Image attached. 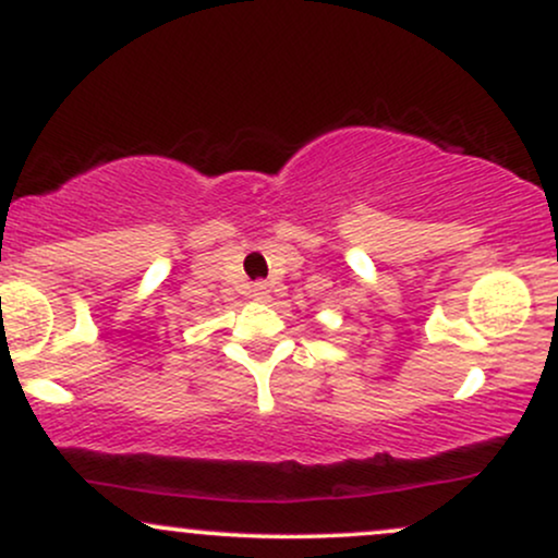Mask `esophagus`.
<instances>
[{
	"label": "esophagus",
	"instance_id": "esophagus-1",
	"mask_svg": "<svg viewBox=\"0 0 558 558\" xmlns=\"http://www.w3.org/2000/svg\"><path fill=\"white\" fill-rule=\"evenodd\" d=\"M248 296H252L254 301H267V299H270V291H267V288L262 283H257L252 288V291H248Z\"/></svg>",
	"mask_w": 558,
	"mask_h": 558
}]
</instances>
